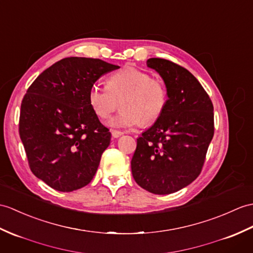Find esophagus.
<instances>
[{"mask_svg":"<svg viewBox=\"0 0 253 253\" xmlns=\"http://www.w3.org/2000/svg\"><path fill=\"white\" fill-rule=\"evenodd\" d=\"M111 133H112V137L113 138H119V137H121L122 134H123V132L119 131V130H112V131H111Z\"/></svg>","mask_w":253,"mask_h":253,"instance_id":"1","label":"esophagus"}]
</instances>
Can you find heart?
<instances>
[{
    "instance_id": "b5f03b06",
    "label": "heart",
    "mask_w": 253,
    "mask_h": 253,
    "mask_svg": "<svg viewBox=\"0 0 253 253\" xmlns=\"http://www.w3.org/2000/svg\"><path fill=\"white\" fill-rule=\"evenodd\" d=\"M122 99L123 111L108 124L114 128L130 129L143 123H154L166 108L168 92L161 80L153 79L142 70L127 67L111 75L107 85H92L88 93L91 109L102 120L114 112Z\"/></svg>"
}]
</instances>
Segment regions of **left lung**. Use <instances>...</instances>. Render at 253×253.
Wrapping results in <instances>:
<instances>
[{"label":"left lung","mask_w":253,"mask_h":253,"mask_svg":"<svg viewBox=\"0 0 253 253\" xmlns=\"http://www.w3.org/2000/svg\"><path fill=\"white\" fill-rule=\"evenodd\" d=\"M146 64L162 76L168 99L154 125L137 139L131 172L142 189L166 195L183 189L201 173L214 132L213 105L183 67L162 58H150Z\"/></svg>","instance_id":"left-lung-1"}]
</instances>
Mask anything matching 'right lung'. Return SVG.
Segmentation results:
<instances>
[{
  "instance_id": "right-lung-1",
  "label": "right lung",
  "mask_w": 253,
  "mask_h": 253,
  "mask_svg": "<svg viewBox=\"0 0 253 253\" xmlns=\"http://www.w3.org/2000/svg\"><path fill=\"white\" fill-rule=\"evenodd\" d=\"M119 66L69 57L41 73L22 99L19 134L35 177L59 192L92 180L111 133L88 100L90 87Z\"/></svg>"
}]
</instances>
